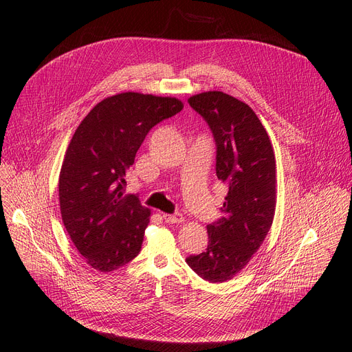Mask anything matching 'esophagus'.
<instances>
[{"label": "esophagus", "instance_id": "1", "mask_svg": "<svg viewBox=\"0 0 352 352\" xmlns=\"http://www.w3.org/2000/svg\"><path fill=\"white\" fill-rule=\"evenodd\" d=\"M162 218L165 219V223H168V224H178V223H182V221H184V217L179 212L164 214Z\"/></svg>", "mask_w": 352, "mask_h": 352}]
</instances>
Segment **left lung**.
<instances>
[{"label":"left lung","mask_w":352,"mask_h":352,"mask_svg":"<svg viewBox=\"0 0 352 352\" xmlns=\"http://www.w3.org/2000/svg\"><path fill=\"white\" fill-rule=\"evenodd\" d=\"M210 125L215 171L228 192L223 217L207 226L208 247L187 264L202 280L224 283L241 271L264 243L275 212V155L264 125L250 105L223 91L188 98Z\"/></svg>","instance_id":"8db88e82"}]
</instances>
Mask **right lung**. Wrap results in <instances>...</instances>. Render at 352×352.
I'll return each instance as SVG.
<instances>
[{
    "mask_svg": "<svg viewBox=\"0 0 352 352\" xmlns=\"http://www.w3.org/2000/svg\"><path fill=\"white\" fill-rule=\"evenodd\" d=\"M184 108L171 97L121 92L92 108L74 133L60 173L64 227L89 267L111 272L141 251L151 211L125 194V175L150 129Z\"/></svg>",
    "mask_w": 352,
    "mask_h": 352,
    "instance_id": "right-lung-1",
    "label": "right lung"
}]
</instances>
